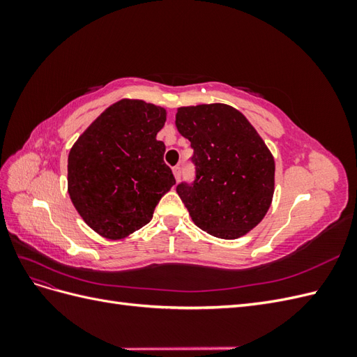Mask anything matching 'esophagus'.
<instances>
[{"mask_svg":"<svg viewBox=\"0 0 357 357\" xmlns=\"http://www.w3.org/2000/svg\"><path fill=\"white\" fill-rule=\"evenodd\" d=\"M172 174L176 177V181H180V167L172 168Z\"/></svg>","mask_w":357,"mask_h":357,"instance_id":"esophagus-1","label":"esophagus"}]
</instances>
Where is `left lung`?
<instances>
[{
	"mask_svg": "<svg viewBox=\"0 0 357 357\" xmlns=\"http://www.w3.org/2000/svg\"><path fill=\"white\" fill-rule=\"evenodd\" d=\"M178 132L193 149V185L177 186L198 228L236 240L262 222L271 207L275 162L247 117L228 104L180 107Z\"/></svg>",
	"mask_w": 357,
	"mask_h": 357,
	"instance_id": "left-lung-1",
	"label": "left lung"
}]
</instances>
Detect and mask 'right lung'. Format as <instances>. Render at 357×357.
<instances>
[{
    "mask_svg": "<svg viewBox=\"0 0 357 357\" xmlns=\"http://www.w3.org/2000/svg\"><path fill=\"white\" fill-rule=\"evenodd\" d=\"M167 110L123 98L84 129L68 155V193L82 219L107 240H122L153 218L176 185L156 135Z\"/></svg>",
    "mask_w": 357,
    "mask_h": 357,
    "instance_id": "add662e5",
    "label": "right lung"
}]
</instances>
